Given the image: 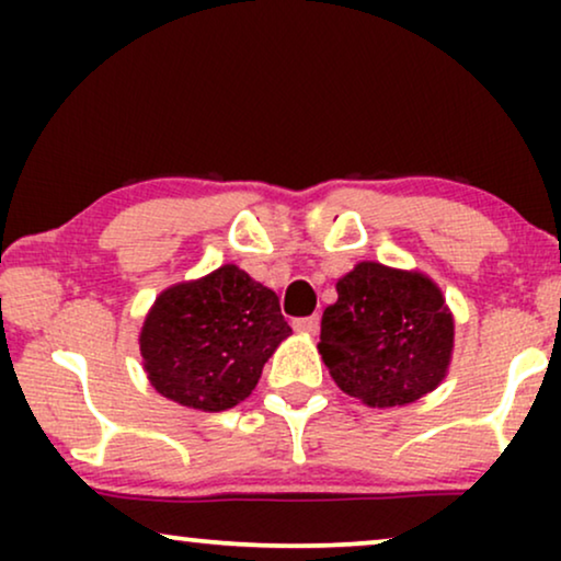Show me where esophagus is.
<instances>
[{
	"label": "esophagus",
	"instance_id": "1",
	"mask_svg": "<svg viewBox=\"0 0 561 561\" xmlns=\"http://www.w3.org/2000/svg\"><path fill=\"white\" fill-rule=\"evenodd\" d=\"M321 327V319L319 313H311V317H301V319H294V329L296 332H304V334H317Z\"/></svg>",
	"mask_w": 561,
	"mask_h": 561
}]
</instances>
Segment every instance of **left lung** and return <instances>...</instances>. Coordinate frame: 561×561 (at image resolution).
<instances>
[{"label":"left lung","instance_id":"8db88e82","mask_svg":"<svg viewBox=\"0 0 561 561\" xmlns=\"http://www.w3.org/2000/svg\"><path fill=\"white\" fill-rule=\"evenodd\" d=\"M336 296L321 317L319 352L344 393L390 409L439 386L455 347V321L432 280L359 263L336 283Z\"/></svg>","mask_w":561,"mask_h":561}]
</instances>
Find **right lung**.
<instances>
[{
  "label": "right lung",
  "mask_w": 561,
  "mask_h": 561,
  "mask_svg": "<svg viewBox=\"0 0 561 561\" xmlns=\"http://www.w3.org/2000/svg\"><path fill=\"white\" fill-rule=\"evenodd\" d=\"M290 334L278 296L234 265L163 290L145 319L140 352L152 388L198 411H227L257 386Z\"/></svg>",
  "instance_id": "obj_1"
}]
</instances>
